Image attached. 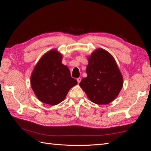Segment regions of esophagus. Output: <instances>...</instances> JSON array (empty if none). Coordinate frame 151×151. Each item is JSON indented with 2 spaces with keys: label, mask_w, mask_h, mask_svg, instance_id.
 Segmentation results:
<instances>
[{
  "label": "esophagus",
  "mask_w": 151,
  "mask_h": 151,
  "mask_svg": "<svg viewBox=\"0 0 151 151\" xmlns=\"http://www.w3.org/2000/svg\"><path fill=\"white\" fill-rule=\"evenodd\" d=\"M77 83H78V84H79L81 81V78H80V77H79V78H77Z\"/></svg>",
  "instance_id": "1"
}]
</instances>
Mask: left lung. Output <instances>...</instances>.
Wrapping results in <instances>:
<instances>
[{"label":"left lung","mask_w":151,"mask_h":151,"mask_svg":"<svg viewBox=\"0 0 151 151\" xmlns=\"http://www.w3.org/2000/svg\"><path fill=\"white\" fill-rule=\"evenodd\" d=\"M87 77L79 86L89 100L98 105H107L114 100L123 88V77L115 59L104 49L88 56Z\"/></svg>","instance_id":"1"}]
</instances>
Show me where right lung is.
<instances>
[{
	"instance_id": "1",
	"label": "right lung",
	"mask_w": 151,
	"mask_h": 151,
	"mask_svg": "<svg viewBox=\"0 0 151 151\" xmlns=\"http://www.w3.org/2000/svg\"><path fill=\"white\" fill-rule=\"evenodd\" d=\"M63 55L57 50L46 52L32 71L30 84L36 97L42 102L56 105L62 102L69 90L77 84L68 68L62 64Z\"/></svg>"
}]
</instances>
